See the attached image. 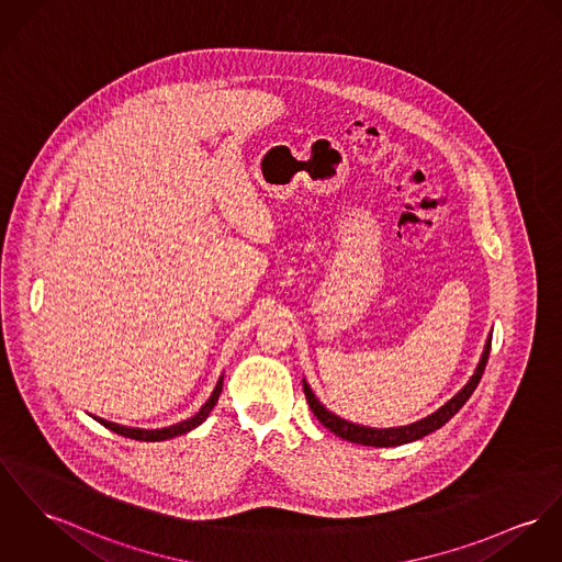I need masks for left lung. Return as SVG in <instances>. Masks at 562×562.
Here are the masks:
<instances>
[{"instance_id":"obj_1","label":"left lung","mask_w":562,"mask_h":562,"mask_svg":"<svg viewBox=\"0 0 562 562\" xmlns=\"http://www.w3.org/2000/svg\"><path fill=\"white\" fill-rule=\"evenodd\" d=\"M490 350H492V335L485 344V350H483V357L479 360V367L474 371V375L468 380V384L461 389L460 393L449 400L445 406L440 409H436L434 414H429L427 418H420L412 425L406 427H391V429H373V427H362V425H355V423H348L339 416H335L333 412L324 408L313 391L308 389L305 380H303V389H305L306 404L311 412L317 416V420L330 429L335 436L344 438V440H350V442H357V445H364V447H400V445H406V442H414L436 429H440L451 416H456L460 412L461 406L470 400V395L474 393L476 384L481 382V375L485 371V364H487V358H490Z\"/></svg>"}]
</instances>
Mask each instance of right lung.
<instances>
[{"mask_svg": "<svg viewBox=\"0 0 562 562\" xmlns=\"http://www.w3.org/2000/svg\"><path fill=\"white\" fill-rule=\"evenodd\" d=\"M221 391H223V375L218 378V382H216V386H214V391H212V395H210V400L205 402L202 409L195 414V416H191V418H187V420H182V423H178V425H171V427H162V429H135V427H124V425H117V423H111V420H104V418H97L101 425H104L106 429H111V431H115V434H120V436H124V438H133V440H144V442H158V440H169V438H176V436H182V434H187V431H191V429H195L198 425H202L205 418H207V414L212 412L214 408V404L218 402V395H221Z\"/></svg>", "mask_w": 562, "mask_h": 562, "instance_id": "obj_1", "label": "right lung"}]
</instances>
